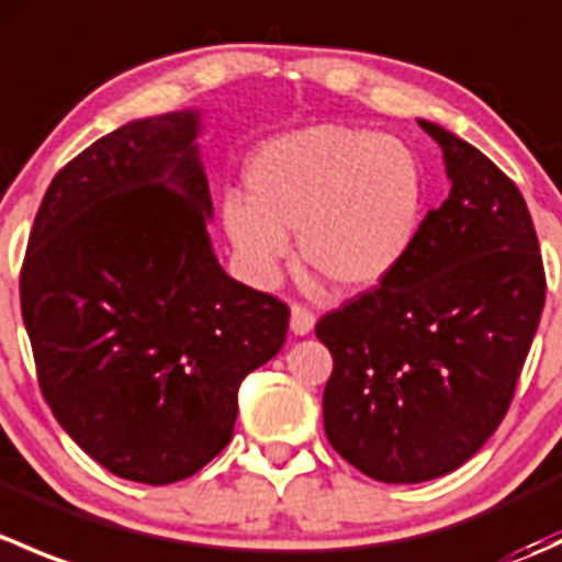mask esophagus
<instances>
[{
  "label": "esophagus",
  "mask_w": 562,
  "mask_h": 562,
  "mask_svg": "<svg viewBox=\"0 0 562 562\" xmlns=\"http://www.w3.org/2000/svg\"><path fill=\"white\" fill-rule=\"evenodd\" d=\"M313 328H315L313 310L302 307V304H293L291 307V331L296 334V337H304V334H310Z\"/></svg>",
  "instance_id": "esophagus-1"
}]
</instances>
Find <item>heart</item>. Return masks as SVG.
<instances>
[{
	"mask_svg": "<svg viewBox=\"0 0 562 562\" xmlns=\"http://www.w3.org/2000/svg\"><path fill=\"white\" fill-rule=\"evenodd\" d=\"M245 181L249 198H225L223 225L258 285L277 280L299 231L304 263L342 291H370L407 258L427 203L422 160L405 140L339 124L263 144Z\"/></svg>",
	"mask_w": 562,
	"mask_h": 562,
	"instance_id": "1",
	"label": "heart"
}]
</instances>
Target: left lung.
<instances>
[{
    "label": "left lung",
    "instance_id": "obj_1",
    "mask_svg": "<svg viewBox=\"0 0 562 562\" xmlns=\"http://www.w3.org/2000/svg\"><path fill=\"white\" fill-rule=\"evenodd\" d=\"M443 149L451 192L396 271L317 321L334 370L331 449L386 484L468 462L514 400L547 299L522 192L468 140L418 119Z\"/></svg>",
    "mask_w": 562,
    "mask_h": 562
}]
</instances>
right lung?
I'll return each mask as SVG.
<instances>
[{"label": "right lung", "mask_w": 562, "mask_h": 562, "mask_svg": "<svg viewBox=\"0 0 562 562\" xmlns=\"http://www.w3.org/2000/svg\"><path fill=\"white\" fill-rule=\"evenodd\" d=\"M201 113L135 119L54 176L21 269L50 413L94 462L173 484L234 435L241 381L291 310L225 274L206 234Z\"/></svg>", "instance_id": "right-lung-1"}]
</instances>
